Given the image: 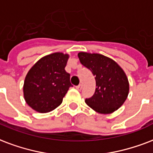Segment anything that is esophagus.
<instances>
[{
	"mask_svg": "<svg viewBox=\"0 0 153 153\" xmlns=\"http://www.w3.org/2000/svg\"><path fill=\"white\" fill-rule=\"evenodd\" d=\"M82 88V84H79V86H77V87H76V89L79 90V91H81Z\"/></svg>",
	"mask_w": 153,
	"mask_h": 153,
	"instance_id": "esophagus-1",
	"label": "esophagus"
}]
</instances>
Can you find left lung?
<instances>
[{
  "mask_svg": "<svg viewBox=\"0 0 153 153\" xmlns=\"http://www.w3.org/2000/svg\"><path fill=\"white\" fill-rule=\"evenodd\" d=\"M82 66L95 76L96 88L94 95L85 102L97 112L110 114L120 108L129 91L125 73L112 59L100 53L80 52L78 54Z\"/></svg>",
  "mask_w": 153,
  "mask_h": 153,
  "instance_id": "8db88e82",
  "label": "left lung"
}]
</instances>
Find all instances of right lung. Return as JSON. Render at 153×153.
Instances as JSON below:
<instances>
[{
    "label": "right lung",
    "instance_id": "obj_1",
    "mask_svg": "<svg viewBox=\"0 0 153 153\" xmlns=\"http://www.w3.org/2000/svg\"><path fill=\"white\" fill-rule=\"evenodd\" d=\"M69 55L53 53L43 57L30 69L24 82L25 102L38 112L58 108L71 87L70 74L65 71Z\"/></svg>",
    "mask_w": 153,
    "mask_h": 153
}]
</instances>
